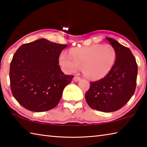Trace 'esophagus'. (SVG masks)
I'll return each instance as SVG.
<instances>
[{"label": "esophagus", "instance_id": "34e87169", "mask_svg": "<svg viewBox=\"0 0 147 147\" xmlns=\"http://www.w3.org/2000/svg\"><path fill=\"white\" fill-rule=\"evenodd\" d=\"M73 80H74V82H78V81H80V80H81V78H80V77H79V76H75L74 77Z\"/></svg>", "mask_w": 147, "mask_h": 147}]
</instances>
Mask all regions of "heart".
Instances as JSON below:
<instances>
[{"label":"heart","mask_w":147,"mask_h":147,"mask_svg":"<svg viewBox=\"0 0 147 147\" xmlns=\"http://www.w3.org/2000/svg\"><path fill=\"white\" fill-rule=\"evenodd\" d=\"M70 55L63 53L60 64L68 73H75L82 66L84 75L91 80L105 77L113 67L116 51L109 44H95L88 47L71 49Z\"/></svg>","instance_id":"obj_1"}]
</instances>
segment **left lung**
I'll return each mask as SVG.
<instances>
[{"instance_id":"obj_1","label":"left lung","mask_w":147,"mask_h":147,"mask_svg":"<svg viewBox=\"0 0 147 147\" xmlns=\"http://www.w3.org/2000/svg\"><path fill=\"white\" fill-rule=\"evenodd\" d=\"M116 51L113 67L103 78L91 82L85 96L91 108L115 111L127 104L136 90L138 64L130 49L106 37Z\"/></svg>"}]
</instances>
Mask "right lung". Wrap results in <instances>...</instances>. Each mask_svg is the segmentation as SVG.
<instances>
[{
	"label": "right lung",
	"instance_id": "right-lung-1",
	"mask_svg": "<svg viewBox=\"0 0 147 147\" xmlns=\"http://www.w3.org/2000/svg\"><path fill=\"white\" fill-rule=\"evenodd\" d=\"M67 47L40 39L16 50L10 64V87L23 107L41 112L59 104L64 87L74 77L64 74L59 65L60 54Z\"/></svg>",
	"mask_w": 147,
	"mask_h": 147
}]
</instances>
